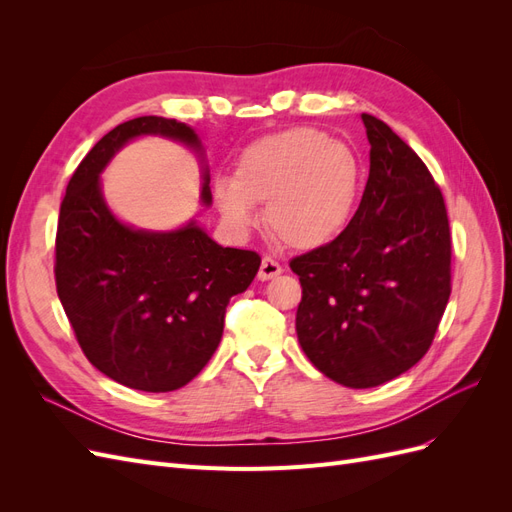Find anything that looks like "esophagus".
Instances as JSON below:
<instances>
[{"mask_svg":"<svg viewBox=\"0 0 512 512\" xmlns=\"http://www.w3.org/2000/svg\"><path fill=\"white\" fill-rule=\"evenodd\" d=\"M282 273V265L277 260H273L271 256H265L260 262V271H258V280L260 282H267V280H273V277H277Z\"/></svg>","mask_w":512,"mask_h":512,"instance_id":"esophagus-1","label":"esophagus"}]
</instances>
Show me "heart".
Masks as SVG:
<instances>
[{
    "label": "heart",
    "mask_w": 512,
    "mask_h": 512,
    "mask_svg": "<svg viewBox=\"0 0 512 512\" xmlns=\"http://www.w3.org/2000/svg\"><path fill=\"white\" fill-rule=\"evenodd\" d=\"M363 179V162L352 147L314 128H294L247 145L232 179L213 183V200L237 235L256 226L254 205H265L271 235L292 250L309 252L346 230Z\"/></svg>",
    "instance_id": "b5f03b06"
}]
</instances>
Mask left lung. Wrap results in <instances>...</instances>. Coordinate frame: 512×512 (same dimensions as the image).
I'll list each match as a JSON object with an SVG mask.
<instances>
[{
    "label": "left lung",
    "mask_w": 512,
    "mask_h": 512,
    "mask_svg": "<svg viewBox=\"0 0 512 512\" xmlns=\"http://www.w3.org/2000/svg\"><path fill=\"white\" fill-rule=\"evenodd\" d=\"M369 179L346 230L290 260L303 297L297 337L324 376L371 389L423 359L451 297V230L423 160L361 115Z\"/></svg>",
    "instance_id": "8db88e82"
}]
</instances>
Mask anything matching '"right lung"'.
<instances>
[{
    "label": "right lung",
    "instance_id": "1",
    "mask_svg": "<svg viewBox=\"0 0 512 512\" xmlns=\"http://www.w3.org/2000/svg\"><path fill=\"white\" fill-rule=\"evenodd\" d=\"M138 136H164L198 153L177 119L136 117L102 136L66 188L55 239V282L74 335L111 380L136 391H177L200 374L224 333L230 297L245 292L260 256L222 247L194 220L177 230L123 224L106 205L102 170ZM203 164L200 200L211 205Z\"/></svg>",
    "mask_w": 512,
    "mask_h": 512
}]
</instances>
